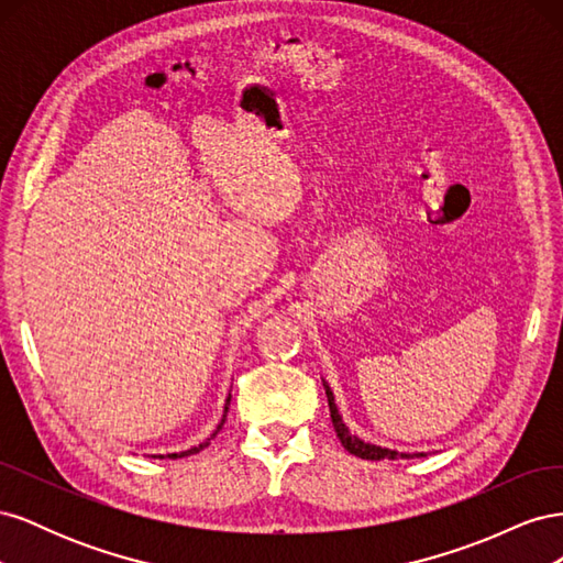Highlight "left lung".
Listing matches in <instances>:
<instances>
[{
	"label": "left lung",
	"mask_w": 563,
	"mask_h": 563,
	"mask_svg": "<svg viewBox=\"0 0 563 563\" xmlns=\"http://www.w3.org/2000/svg\"><path fill=\"white\" fill-rule=\"evenodd\" d=\"M323 389H327V397H329V408H331V422H333V430L340 439V444L347 449V453L356 455V457H364V460H408V457H422L424 453H399V451H391L385 446H376V444H368V441L360 439L356 434H352L347 430V424L343 422V416L338 413V406H335V397L329 387V383L323 380Z\"/></svg>",
	"instance_id": "1"
}]
</instances>
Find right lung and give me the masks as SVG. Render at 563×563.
Returning a JSON list of instances; mask_svg holds the SVG:
<instances>
[{
	"label": "right lung",
	"mask_w": 563,
	"mask_h": 563,
	"mask_svg": "<svg viewBox=\"0 0 563 563\" xmlns=\"http://www.w3.org/2000/svg\"><path fill=\"white\" fill-rule=\"evenodd\" d=\"M230 399H232V395H228V399H225V411H223V418H220L218 428L213 430V434H211L209 439H203L199 446H192V449H187V451H180V453H168L166 457H174V460H176V457H187V455H195V453H199L201 449H207V446L211 444V439H213V437L220 432V428H223V422H225V418H228V406H230ZM152 457H164V455H152Z\"/></svg>",
	"instance_id": "obj_1"
}]
</instances>
